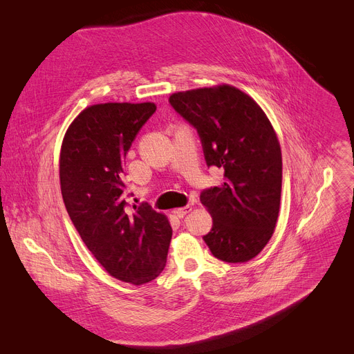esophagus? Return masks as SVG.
Instances as JSON below:
<instances>
[{"label":"esophagus","instance_id":"obj_1","mask_svg":"<svg viewBox=\"0 0 354 354\" xmlns=\"http://www.w3.org/2000/svg\"><path fill=\"white\" fill-rule=\"evenodd\" d=\"M192 211V207L191 205H187V207H182V208H178L174 211V214L178 216V218H183L185 215H187L188 212Z\"/></svg>","mask_w":354,"mask_h":354}]
</instances>
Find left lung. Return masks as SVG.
I'll return each instance as SVG.
<instances>
[{"mask_svg": "<svg viewBox=\"0 0 354 354\" xmlns=\"http://www.w3.org/2000/svg\"><path fill=\"white\" fill-rule=\"evenodd\" d=\"M169 102L196 127L207 165L224 169V182L201 194L214 222L203 241L221 261L247 263L268 244L280 212L275 130L259 104L230 84L176 91Z\"/></svg>", "mask_w": 354, "mask_h": 354, "instance_id": "obj_1", "label": "left lung"}]
</instances>
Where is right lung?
<instances>
[{
	"mask_svg": "<svg viewBox=\"0 0 354 354\" xmlns=\"http://www.w3.org/2000/svg\"><path fill=\"white\" fill-rule=\"evenodd\" d=\"M152 102L99 103L74 119L60 149V188L66 209L88 251L120 281L142 286L166 266L172 227L147 203L124 201V158Z\"/></svg>",
	"mask_w": 354,
	"mask_h": 354,
	"instance_id": "obj_1",
	"label": "right lung"
}]
</instances>
